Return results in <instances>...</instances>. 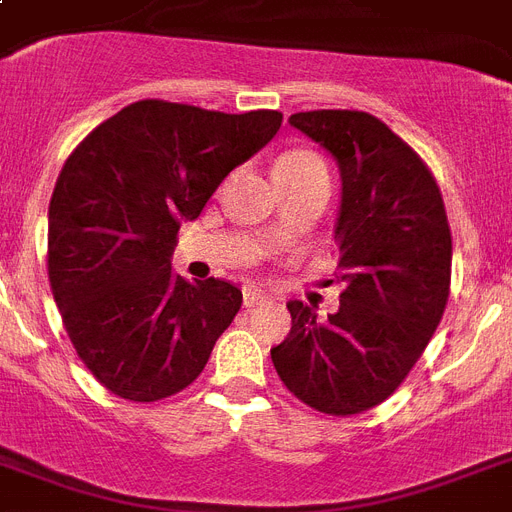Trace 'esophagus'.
I'll list each match as a JSON object with an SVG mask.
<instances>
[{
  "label": "esophagus",
  "mask_w": 512,
  "mask_h": 512,
  "mask_svg": "<svg viewBox=\"0 0 512 512\" xmlns=\"http://www.w3.org/2000/svg\"><path fill=\"white\" fill-rule=\"evenodd\" d=\"M265 300V292H260V289L255 287H244V308H255V305H260Z\"/></svg>",
  "instance_id": "34e87169"
}]
</instances>
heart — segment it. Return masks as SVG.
Segmentation results:
<instances>
[{"mask_svg": "<svg viewBox=\"0 0 512 512\" xmlns=\"http://www.w3.org/2000/svg\"><path fill=\"white\" fill-rule=\"evenodd\" d=\"M329 175L327 164L319 154L313 151H289L276 162V177L279 180H292V177H308V175Z\"/></svg>", "mask_w": 512, "mask_h": 512, "instance_id": "heart-1", "label": "heart"}]
</instances>
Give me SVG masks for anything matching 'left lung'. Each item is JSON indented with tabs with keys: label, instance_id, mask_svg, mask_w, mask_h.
<instances>
[{
	"label": "left lung",
	"instance_id": "8db88e82",
	"mask_svg": "<svg viewBox=\"0 0 512 512\" xmlns=\"http://www.w3.org/2000/svg\"><path fill=\"white\" fill-rule=\"evenodd\" d=\"M289 124L340 164V311L319 319L292 300V329L271 348L281 382L332 417L393 396L428 348L452 284V231L436 177L366 111H303Z\"/></svg>",
	"mask_w": 512,
	"mask_h": 512
}]
</instances>
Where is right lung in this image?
I'll return each instance as SVG.
<instances>
[{"instance_id":"obj_1","label":"right lung","mask_w":512,"mask_h":512,"mask_svg":"<svg viewBox=\"0 0 512 512\" xmlns=\"http://www.w3.org/2000/svg\"><path fill=\"white\" fill-rule=\"evenodd\" d=\"M279 127L268 108L138 100L66 159L50 199L47 273L76 353L114 396H175L231 327L241 289L172 273L177 231Z\"/></svg>"}]
</instances>
